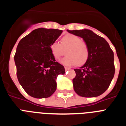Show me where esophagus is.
I'll list each match as a JSON object with an SVG mask.
<instances>
[{"label": "esophagus", "mask_w": 126, "mask_h": 126, "mask_svg": "<svg viewBox=\"0 0 126 126\" xmlns=\"http://www.w3.org/2000/svg\"><path fill=\"white\" fill-rule=\"evenodd\" d=\"M65 71H69V69H70V68L67 67H65Z\"/></svg>", "instance_id": "esophagus-1"}]
</instances>
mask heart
<instances>
[{
	"label": "heart",
	"instance_id": "heart-1",
	"mask_svg": "<svg viewBox=\"0 0 126 126\" xmlns=\"http://www.w3.org/2000/svg\"><path fill=\"white\" fill-rule=\"evenodd\" d=\"M49 48L53 57L56 59L65 54L66 55L61 59V63L65 65L77 64L79 66L86 63L88 58V49L86 44L79 36L72 34L65 35L61 41H53L50 44Z\"/></svg>",
	"mask_w": 126,
	"mask_h": 126
}]
</instances>
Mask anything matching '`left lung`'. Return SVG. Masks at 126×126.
I'll return each mask as SVG.
<instances>
[{"label": "left lung", "instance_id": "8db88e82", "mask_svg": "<svg viewBox=\"0 0 126 126\" xmlns=\"http://www.w3.org/2000/svg\"><path fill=\"white\" fill-rule=\"evenodd\" d=\"M83 38L88 49V58L79 69H75L73 87L79 95L94 97L101 95L109 87L115 68L114 53L105 38L88 29L67 30Z\"/></svg>", "mask_w": 126, "mask_h": 126}]
</instances>
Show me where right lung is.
I'll list each match as a JSON object with an SVG mask.
<instances>
[{
  "label": "right lung",
  "mask_w": 126,
  "mask_h": 126,
  "mask_svg": "<svg viewBox=\"0 0 126 126\" xmlns=\"http://www.w3.org/2000/svg\"><path fill=\"white\" fill-rule=\"evenodd\" d=\"M63 31L38 28L19 41L14 55L17 77L27 94L34 98L49 97L57 88L56 79L65 68L51 54L50 44Z\"/></svg>",
  "instance_id": "add662e5"
}]
</instances>
